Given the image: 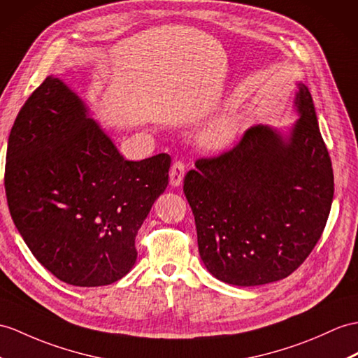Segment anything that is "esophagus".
Instances as JSON below:
<instances>
[{
	"label": "esophagus",
	"mask_w": 358,
	"mask_h": 358,
	"mask_svg": "<svg viewBox=\"0 0 358 358\" xmlns=\"http://www.w3.org/2000/svg\"><path fill=\"white\" fill-rule=\"evenodd\" d=\"M185 174V164L182 161H174L170 169V184L173 187H179L182 184Z\"/></svg>",
	"instance_id": "obj_1"
}]
</instances>
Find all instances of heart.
Segmentation results:
<instances>
[{"instance_id":"heart-1","label":"heart","mask_w":358,"mask_h":358,"mask_svg":"<svg viewBox=\"0 0 358 358\" xmlns=\"http://www.w3.org/2000/svg\"><path fill=\"white\" fill-rule=\"evenodd\" d=\"M237 129H238L237 120L224 118L206 130L203 135V141L206 145L213 147V149H217V147L228 144L234 138V135L237 134Z\"/></svg>"}]
</instances>
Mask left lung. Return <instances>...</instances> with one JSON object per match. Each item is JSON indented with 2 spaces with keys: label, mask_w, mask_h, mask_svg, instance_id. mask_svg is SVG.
I'll use <instances>...</instances> for the list:
<instances>
[{
  "label": "left lung",
  "mask_w": 358,
  "mask_h": 358,
  "mask_svg": "<svg viewBox=\"0 0 358 358\" xmlns=\"http://www.w3.org/2000/svg\"><path fill=\"white\" fill-rule=\"evenodd\" d=\"M284 139L255 126L232 149L196 161L184 179L199 254L217 280L250 287L284 280L316 246L329 215L334 174L311 94Z\"/></svg>",
  "instance_id": "left-lung-1"
}]
</instances>
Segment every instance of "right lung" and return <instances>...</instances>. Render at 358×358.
I'll return each instance as SVG.
<instances>
[{"label":"right lung","instance_id":"add662e5","mask_svg":"<svg viewBox=\"0 0 358 358\" xmlns=\"http://www.w3.org/2000/svg\"><path fill=\"white\" fill-rule=\"evenodd\" d=\"M171 158L126 161L80 99L47 77L8 135L4 188L12 220L57 280L100 287L136 261L135 237L169 185Z\"/></svg>","mask_w":358,"mask_h":358}]
</instances>
